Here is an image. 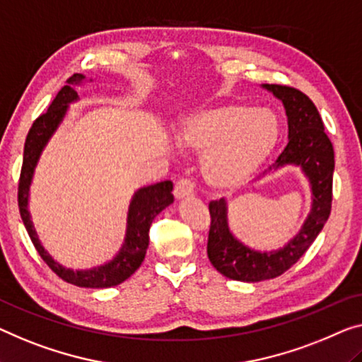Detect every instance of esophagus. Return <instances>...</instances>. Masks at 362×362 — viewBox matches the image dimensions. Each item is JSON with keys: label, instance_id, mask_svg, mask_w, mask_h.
<instances>
[{"label": "esophagus", "instance_id": "esophagus-1", "mask_svg": "<svg viewBox=\"0 0 362 362\" xmlns=\"http://www.w3.org/2000/svg\"><path fill=\"white\" fill-rule=\"evenodd\" d=\"M174 195L177 199H183V198H190L193 197V183L188 179H182L175 183L174 188Z\"/></svg>", "mask_w": 362, "mask_h": 362}]
</instances>
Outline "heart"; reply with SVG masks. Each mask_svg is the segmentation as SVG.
I'll use <instances>...</instances> for the list:
<instances>
[{
    "mask_svg": "<svg viewBox=\"0 0 362 362\" xmlns=\"http://www.w3.org/2000/svg\"><path fill=\"white\" fill-rule=\"evenodd\" d=\"M281 127L268 109L221 104L183 118L177 143L203 156L202 174L209 187L230 190L245 183L269 159Z\"/></svg>",
    "mask_w": 362,
    "mask_h": 362,
    "instance_id": "heart-1",
    "label": "heart"
}]
</instances>
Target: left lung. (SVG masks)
I'll list each match as a JSON object with an SVG mask.
<instances>
[{
	"label": "left lung",
	"instance_id": "8db88e82",
	"mask_svg": "<svg viewBox=\"0 0 362 362\" xmlns=\"http://www.w3.org/2000/svg\"><path fill=\"white\" fill-rule=\"evenodd\" d=\"M263 88L283 102L288 117L289 141L269 172L298 165L310 183L312 208L300 230L288 244L278 250L260 252L242 244L230 233L224 198L209 203V262L226 278L245 283L276 278L293 267L320 234L332 211L335 154L319 110L299 89L279 84H263Z\"/></svg>",
	"mask_w": 362,
	"mask_h": 362
}]
</instances>
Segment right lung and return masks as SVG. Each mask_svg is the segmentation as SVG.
Instances as JSON below:
<instances>
[{
	"instance_id": "add662e5",
	"label": "right lung",
	"mask_w": 362,
	"mask_h": 362,
	"mask_svg": "<svg viewBox=\"0 0 362 362\" xmlns=\"http://www.w3.org/2000/svg\"><path fill=\"white\" fill-rule=\"evenodd\" d=\"M83 81H86L84 74H73L66 81V86H63L60 93L53 99L48 110L42 113L32 123L24 144V159L18 188V203L27 234H29L32 244H34L39 255L43 258V262L52 268V272L57 273L63 281L79 286V288L100 289L112 288V286L123 283L141 265L149 245L151 224H153L156 216L163 211L164 208L169 206L170 203H174V195H172L174 185H172L170 180H164L154 183V185L139 188L134 193L128 208L125 242H123L120 252L113 257V260L105 263V265L94 267L90 269L64 268L60 263L53 260L50 253L43 249L29 213V192L32 177H34V170L37 163H39L43 148L50 141V138L57 132V128L60 127V123L63 122V118L69 109V104H73V102L79 99L76 88L83 84Z\"/></svg>"
}]
</instances>
